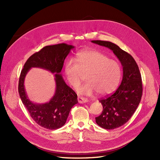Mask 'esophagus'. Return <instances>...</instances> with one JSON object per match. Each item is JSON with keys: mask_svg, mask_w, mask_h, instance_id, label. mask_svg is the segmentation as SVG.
<instances>
[{"mask_svg": "<svg viewBox=\"0 0 160 160\" xmlns=\"http://www.w3.org/2000/svg\"><path fill=\"white\" fill-rule=\"evenodd\" d=\"M77 99H78V102L79 103H85L88 101V99H85L84 98H82V97H78V98H77Z\"/></svg>", "mask_w": 160, "mask_h": 160, "instance_id": "1", "label": "esophagus"}]
</instances>
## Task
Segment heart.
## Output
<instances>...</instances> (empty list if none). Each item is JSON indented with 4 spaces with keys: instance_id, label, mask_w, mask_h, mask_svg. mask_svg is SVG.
Wrapping results in <instances>:
<instances>
[{
    "instance_id": "obj_1",
    "label": "heart",
    "mask_w": 160,
    "mask_h": 160,
    "mask_svg": "<svg viewBox=\"0 0 160 160\" xmlns=\"http://www.w3.org/2000/svg\"><path fill=\"white\" fill-rule=\"evenodd\" d=\"M65 75L69 84L77 89L86 75L88 81L77 89L81 95H108L117 89L122 77V69L117 61L95 49L82 51L76 61L69 59L64 66Z\"/></svg>"
}]
</instances>
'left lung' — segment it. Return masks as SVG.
<instances>
[{"label": "left lung", "mask_w": 160, "mask_h": 160, "mask_svg": "<svg viewBox=\"0 0 160 160\" xmlns=\"http://www.w3.org/2000/svg\"><path fill=\"white\" fill-rule=\"evenodd\" d=\"M91 42L113 51L123 67L121 85L112 95L99 100L103 108L101 114L95 118L101 128L113 129L128 122L138 108L142 96V76L132 56L117 45L99 40Z\"/></svg>", "instance_id": "obj_1"}]
</instances>
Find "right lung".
<instances>
[{"instance_id":"add662e5","label":"right lung","mask_w":160,"mask_h":160,"mask_svg":"<svg viewBox=\"0 0 160 160\" xmlns=\"http://www.w3.org/2000/svg\"><path fill=\"white\" fill-rule=\"evenodd\" d=\"M73 48L74 46L65 43L46 46L28 58L21 71L18 81L19 95L33 120L44 128L57 129L63 126L71 109L78 103L77 95L65 83L60 73L65 58ZM32 67L44 68L55 74L56 90L49 102L35 104L28 98L23 81Z\"/></svg>"}]
</instances>
